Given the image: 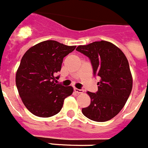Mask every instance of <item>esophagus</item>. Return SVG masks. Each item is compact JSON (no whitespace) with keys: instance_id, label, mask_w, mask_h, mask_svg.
I'll return each instance as SVG.
<instances>
[{"instance_id":"obj_1","label":"esophagus","mask_w":148,"mask_h":148,"mask_svg":"<svg viewBox=\"0 0 148 148\" xmlns=\"http://www.w3.org/2000/svg\"><path fill=\"white\" fill-rule=\"evenodd\" d=\"M74 91L75 92V93H77V94H82L83 92V90L79 89V88H74Z\"/></svg>"}]
</instances>
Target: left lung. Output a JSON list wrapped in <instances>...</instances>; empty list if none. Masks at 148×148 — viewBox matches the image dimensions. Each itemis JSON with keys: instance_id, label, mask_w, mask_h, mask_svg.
<instances>
[{"instance_id": "8db88e82", "label": "left lung", "mask_w": 148, "mask_h": 148, "mask_svg": "<svg viewBox=\"0 0 148 148\" xmlns=\"http://www.w3.org/2000/svg\"><path fill=\"white\" fill-rule=\"evenodd\" d=\"M77 51L89 58L95 76L100 81L96 93L88 92L91 103L83 108L86 117L97 122L118 115L127 101L133 87L129 62L120 48L106 41L79 45Z\"/></svg>"}]
</instances>
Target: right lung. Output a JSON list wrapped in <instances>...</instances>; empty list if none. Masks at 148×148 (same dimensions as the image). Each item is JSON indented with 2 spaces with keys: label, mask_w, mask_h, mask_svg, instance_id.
<instances>
[{
  "label": "right lung",
  "mask_w": 148,
  "mask_h": 148,
  "mask_svg": "<svg viewBox=\"0 0 148 148\" xmlns=\"http://www.w3.org/2000/svg\"><path fill=\"white\" fill-rule=\"evenodd\" d=\"M76 46H68L53 40L44 41L30 47L21 60L15 83L19 95L33 115L48 118L60 112L64 100L73 93L71 86L55 82L63 58Z\"/></svg>",
  "instance_id": "right-lung-1"
}]
</instances>
